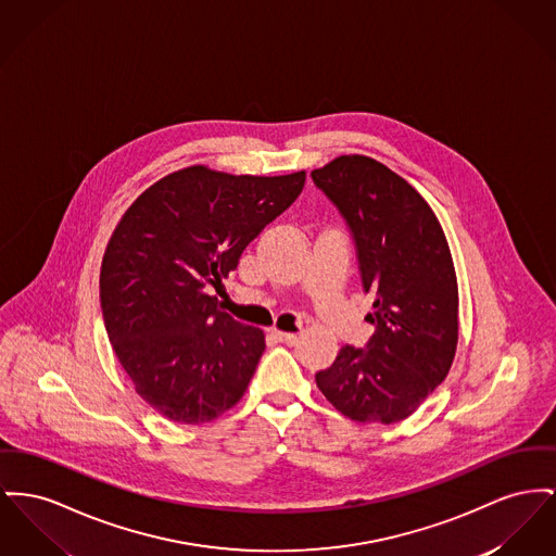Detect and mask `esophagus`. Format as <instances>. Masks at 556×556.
<instances>
[{"label":"esophagus","mask_w":556,"mask_h":556,"mask_svg":"<svg viewBox=\"0 0 556 556\" xmlns=\"http://www.w3.org/2000/svg\"><path fill=\"white\" fill-rule=\"evenodd\" d=\"M273 336H275V340H279V342H283V344H295V342H298V336L292 333V331H279V329H275Z\"/></svg>","instance_id":"34e87169"}]
</instances>
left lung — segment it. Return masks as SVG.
<instances>
[{"mask_svg":"<svg viewBox=\"0 0 556 556\" xmlns=\"http://www.w3.org/2000/svg\"><path fill=\"white\" fill-rule=\"evenodd\" d=\"M353 237L363 292L376 294L363 349L346 344L315 374L327 401L355 422L412 416L447 376L457 344L452 252L422 195L387 165L342 155L311 172Z\"/></svg>","mask_w":556,"mask_h":556,"instance_id":"obj_1","label":"left lung"}]
</instances>
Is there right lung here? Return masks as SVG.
<instances>
[{
    "mask_svg": "<svg viewBox=\"0 0 556 556\" xmlns=\"http://www.w3.org/2000/svg\"><path fill=\"white\" fill-rule=\"evenodd\" d=\"M304 180L193 165L147 189L111 235L100 266L106 336L136 392L165 418L203 425L243 396L264 333L210 294Z\"/></svg>",
    "mask_w": 556,
    "mask_h": 556,
    "instance_id": "right-lung-1",
    "label": "right lung"
}]
</instances>
